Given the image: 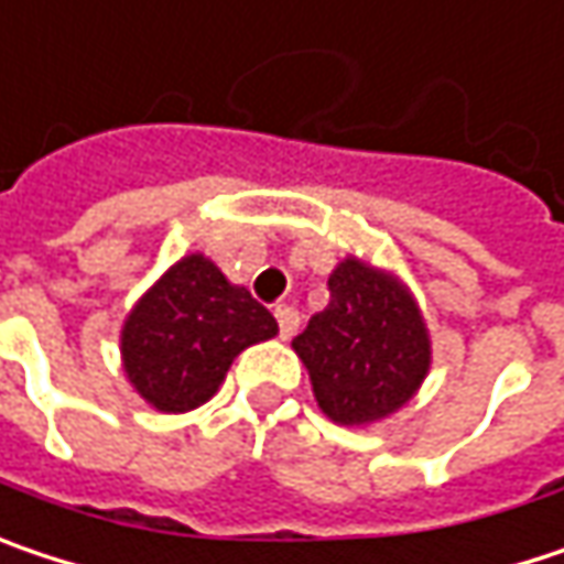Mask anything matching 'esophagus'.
<instances>
[{
    "label": "esophagus",
    "instance_id": "obj_1",
    "mask_svg": "<svg viewBox=\"0 0 564 564\" xmlns=\"http://www.w3.org/2000/svg\"><path fill=\"white\" fill-rule=\"evenodd\" d=\"M278 325H281V338H293L296 335V328H300V313H296V306H290V303H281L278 310Z\"/></svg>",
    "mask_w": 564,
    "mask_h": 564
}]
</instances>
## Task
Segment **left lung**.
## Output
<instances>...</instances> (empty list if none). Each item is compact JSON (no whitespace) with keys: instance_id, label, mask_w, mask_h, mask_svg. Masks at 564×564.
Listing matches in <instances>:
<instances>
[{"instance_id":"left-lung-1","label":"left lung","mask_w":564,"mask_h":564,"mask_svg":"<svg viewBox=\"0 0 564 564\" xmlns=\"http://www.w3.org/2000/svg\"><path fill=\"white\" fill-rule=\"evenodd\" d=\"M328 293V306L293 338L318 409L338 424H367L402 409L431 367L412 296L357 258L335 268Z\"/></svg>"}]
</instances>
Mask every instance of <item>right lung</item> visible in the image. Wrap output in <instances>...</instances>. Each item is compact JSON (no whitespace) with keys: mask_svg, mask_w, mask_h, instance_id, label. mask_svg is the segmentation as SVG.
I'll return each mask as SVG.
<instances>
[{"mask_svg":"<svg viewBox=\"0 0 564 564\" xmlns=\"http://www.w3.org/2000/svg\"><path fill=\"white\" fill-rule=\"evenodd\" d=\"M274 335V315L246 286H232L204 254H187L137 303L120 350L150 405L191 412L219 389L239 350Z\"/></svg>","mask_w":564,"mask_h":564,"instance_id":"right-lung-1","label":"right lung"}]
</instances>
